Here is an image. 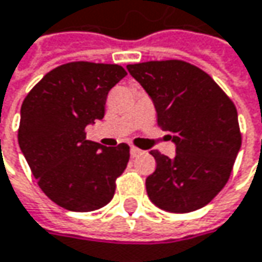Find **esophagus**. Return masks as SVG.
Returning <instances> with one entry per match:
<instances>
[{
  "instance_id": "34e87169",
  "label": "esophagus",
  "mask_w": 262,
  "mask_h": 262,
  "mask_svg": "<svg viewBox=\"0 0 262 262\" xmlns=\"http://www.w3.org/2000/svg\"><path fill=\"white\" fill-rule=\"evenodd\" d=\"M130 155H132V157H136V156L142 155V151H141L139 148H136V147H132V148H130Z\"/></svg>"
}]
</instances>
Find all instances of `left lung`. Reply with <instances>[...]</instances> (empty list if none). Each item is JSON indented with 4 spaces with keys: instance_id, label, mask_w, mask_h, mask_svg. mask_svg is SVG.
Listing matches in <instances>:
<instances>
[{
    "instance_id": "1",
    "label": "left lung",
    "mask_w": 262,
    "mask_h": 262,
    "mask_svg": "<svg viewBox=\"0 0 262 262\" xmlns=\"http://www.w3.org/2000/svg\"><path fill=\"white\" fill-rule=\"evenodd\" d=\"M127 70L151 97L159 127L177 147L172 159L150 151L156 171L145 180L148 198L171 213L207 205L225 187L242 147L235 105L210 75L186 61H147Z\"/></svg>"
}]
</instances>
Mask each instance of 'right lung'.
<instances>
[{
	"instance_id": "obj_1",
	"label": "right lung",
	"mask_w": 262,
	"mask_h": 262,
	"mask_svg": "<svg viewBox=\"0 0 262 262\" xmlns=\"http://www.w3.org/2000/svg\"><path fill=\"white\" fill-rule=\"evenodd\" d=\"M126 75L118 64L67 62L46 73L22 103L19 147L38 187L66 210L106 205L127 166V144L102 147L85 138V127L103 118L109 90Z\"/></svg>"
}]
</instances>
